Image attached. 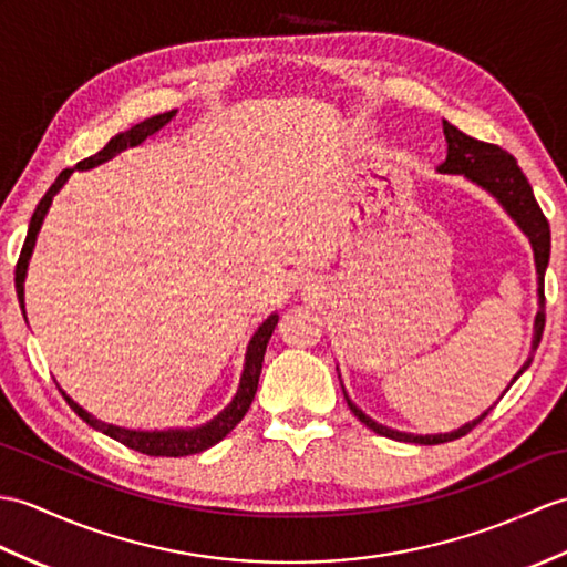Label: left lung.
<instances>
[{
  "label": "left lung",
  "instance_id": "left-lung-1",
  "mask_svg": "<svg viewBox=\"0 0 567 567\" xmlns=\"http://www.w3.org/2000/svg\"><path fill=\"white\" fill-rule=\"evenodd\" d=\"M444 137H446V159L440 166L442 174H464L473 183H478L488 193H493L507 213L515 217V221L522 227V231L529 236L532 248H534V260H536V272H538V299H542V309L536 313V323H534V350L542 343L544 336V326H546V297H544V275L548 266V256H550V227L548 219L538 207L534 190L529 186V181L522 174V168L517 164L515 156L505 152L503 147L491 142H481L476 137H468L462 130L454 127L452 123L444 121ZM532 364V358L524 362L519 374ZM519 374L512 379V384L519 379ZM350 411L358 415L362 423L374 430L381 437L389 440H399V442H415V444H444L464 437L473 427H476L481 420L488 415L483 413L478 420L473 423L458 427L456 432L450 434H408V432H396L391 427H384L374 423L372 417H367L358 405H354L346 396Z\"/></svg>",
  "mask_w": 567,
  "mask_h": 567
}]
</instances>
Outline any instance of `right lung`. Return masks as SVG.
Returning <instances> with one entry per match:
<instances>
[{
    "instance_id": "1",
    "label": "right lung",
    "mask_w": 567,
    "mask_h": 567,
    "mask_svg": "<svg viewBox=\"0 0 567 567\" xmlns=\"http://www.w3.org/2000/svg\"><path fill=\"white\" fill-rule=\"evenodd\" d=\"M176 111H168V113H159V115H152L147 117V121L125 130V133L111 137V142L105 144V147L101 152H96L94 156H89V159H82L74 168H91V166H99L103 162L113 159V156L117 152H123L127 147H135V144L144 142L150 135L159 133V130L174 117ZM74 168H64L62 174L55 178V183H52L50 190L41 197V203H38L35 213L31 217V224H29V234H25V241H23V248L19 254V262H17V292H19V301L23 307V278H25V268H29V258H31V251H33V244H35V236H38V229H41L43 224V217L48 213V207L52 203V195H55L62 186L64 181L70 178V174ZM275 326H278V316H270V319L262 323L251 346H248V352H246V367H244V377H241V386L239 391H236L234 401L224 408V411L213 420V423H207L205 427H197V430H168V432H135V430H123V427H115V425H105L101 423V420H96L94 415H89L84 408H79L68 393H62L64 401L70 403L72 411L84 420L86 425H91L94 430H101L103 434H109V437H113L115 442H121L125 446H130V450H135L140 454H147V456H190V454H200L205 450H209V446L217 444L219 440L227 437V434L241 423V417L248 413V408H251L254 403V396H256V389H258V379H260V370H262V354H266V348H268V340L275 331Z\"/></svg>"
}]
</instances>
